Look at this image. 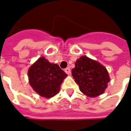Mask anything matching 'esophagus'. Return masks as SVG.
<instances>
[{
    "label": "esophagus",
    "mask_w": 131,
    "mask_h": 131,
    "mask_svg": "<svg viewBox=\"0 0 131 131\" xmlns=\"http://www.w3.org/2000/svg\"><path fill=\"white\" fill-rule=\"evenodd\" d=\"M64 71H65L66 73H67V74H69V73H70V72H71L70 68H69V67L66 68L65 69H64Z\"/></svg>",
    "instance_id": "esophagus-1"
}]
</instances>
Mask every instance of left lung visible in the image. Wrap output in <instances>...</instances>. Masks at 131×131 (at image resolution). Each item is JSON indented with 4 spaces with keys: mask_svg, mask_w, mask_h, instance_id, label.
<instances>
[{
    "mask_svg": "<svg viewBox=\"0 0 131 131\" xmlns=\"http://www.w3.org/2000/svg\"><path fill=\"white\" fill-rule=\"evenodd\" d=\"M71 74L80 91L90 97L103 94L110 81L105 67L86 56H82L76 60Z\"/></svg>",
    "mask_w": 131,
    "mask_h": 131,
    "instance_id": "left-lung-1",
    "label": "left lung"
}]
</instances>
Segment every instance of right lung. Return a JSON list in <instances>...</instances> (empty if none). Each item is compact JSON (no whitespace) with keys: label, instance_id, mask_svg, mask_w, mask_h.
<instances>
[{"label":"right lung","instance_id":"obj_1","mask_svg":"<svg viewBox=\"0 0 131 131\" xmlns=\"http://www.w3.org/2000/svg\"><path fill=\"white\" fill-rule=\"evenodd\" d=\"M29 83L36 92L46 98L57 94L67 73L57 64H51L39 58L28 70Z\"/></svg>","mask_w":131,"mask_h":131}]
</instances>
